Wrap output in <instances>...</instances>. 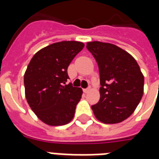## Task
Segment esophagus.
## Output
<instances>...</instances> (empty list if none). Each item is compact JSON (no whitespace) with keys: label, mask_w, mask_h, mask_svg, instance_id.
I'll return each instance as SVG.
<instances>
[{"label":"esophagus","mask_w":159,"mask_h":159,"mask_svg":"<svg viewBox=\"0 0 159 159\" xmlns=\"http://www.w3.org/2000/svg\"><path fill=\"white\" fill-rule=\"evenodd\" d=\"M90 89H91L90 87H87V88H86V89H83V92H84L85 93H87V92L90 91Z\"/></svg>","instance_id":"1"}]
</instances>
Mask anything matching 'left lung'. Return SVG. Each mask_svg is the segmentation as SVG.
I'll list each match as a JSON object with an SVG mask.
<instances>
[{
  "instance_id": "obj_1",
  "label": "left lung",
  "mask_w": 159,
  "mask_h": 159,
  "mask_svg": "<svg viewBox=\"0 0 159 159\" xmlns=\"http://www.w3.org/2000/svg\"><path fill=\"white\" fill-rule=\"evenodd\" d=\"M87 48L97 61L100 73V101L92 106L96 118L117 124L133 114L143 94L144 77L136 60L118 46L99 41Z\"/></svg>"
}]
</instances>
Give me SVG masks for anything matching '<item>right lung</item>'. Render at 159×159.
Listing matches in <instances>:
<instances>
[{
    "mask_svg": "<svg viewBox=\"0 0 159 159\" xmlns=\"http://www.w3.org/2000/svg\"><path fill=\"white\" fill-rule=\"evenodd\" d=\"M84 47L78 41H62L34 55L25 72L24 83L29 106L48 125H63L72 120L82 90L66 85L67 67Z\"/></svg>",
    "mask_w": 159,
    "mask_h": 159,
    "instance_id": "right-lung-1",
    "label": "right lung"
}]
</instances>
